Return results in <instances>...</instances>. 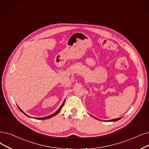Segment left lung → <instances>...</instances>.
Listing matches in <instances>:
<instances>
[{"mask_svg": "<svg viewBox=\"0 0 149 149\" xmlns=\"http://www.w3.org/2000/svg\"><path fill=\"white\" fill-rule=\"evenodd\" d=\"M122 118H116V119H112V120H109V121H111V122H115V121H117V120H119V119H120ZM96 119H97V118H95ZM109 121V120H108Z\"/></svg>", "mask_w": 149, "mask_h": 149, "instance_id": "obj_1", "label": "left lung"}]
</instances>
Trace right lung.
Segmentation results:
<instances>
[{
	"mask_svg": "<svg viewBox=\"0 0 149 149\" xmlns=\"http://www.w3.org/2000/svg\"><path fill=\"white\" fill-rule=\"evenodd\" d=\"M64 102H65V100H64V102H63V103H62V105H61V107H60V108L58 109V110L55 112V113H54V114H51V115H50V116H46V117H44V118H35V119H42V120H44V119H49V118H52V117H53V116H55L56 114H57L60 111V110L61 109V108H62V107H63V105H64ZM19 108V110H20L23 114H24L25 116H28V117H29V116H27L26 114H25L24 112H23L21 109V108H19V107H18Z\"/></svg>",
	"mask_w": 149,
	"mask_h": 149,
	"instance_id": "obj_1",
	"label": "right lung"
}]
</instances>
